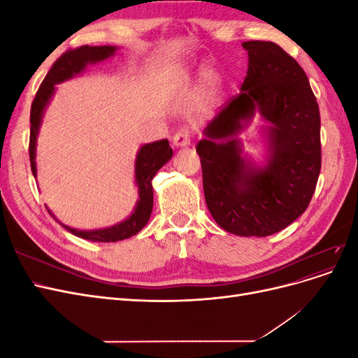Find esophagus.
Listing matches in <instances>:
<instances>
[{
    "label": "esophagus",
    "instance_id": "1",
    "mask_svg": "<svg viewBox=\"0 0 358 358\" xmlns=\"http://www.w3.org/2000/svg\"><path fill=\"white\" fill-rule=\"evenodd\" d=\"M173 145L176 148H187L191 145V136L188 129H180L175 136H173Z\"/></svg>",
    "mask_w": 358,
    "mask_h": 358
}]
</instances>
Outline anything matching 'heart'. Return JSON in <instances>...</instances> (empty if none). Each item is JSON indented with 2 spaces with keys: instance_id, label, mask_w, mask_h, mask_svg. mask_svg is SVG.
<instances>
[{
  "instance_id": "obj_1",
  "label": "heart",
  "mask_w": 358,
  "mask_h": 358,
  "mask_svg": "<svg viewBox=\"0 0 358 358\" xmlns=\"http://www.w3.org/2000/svg\"><path fill=\"white\" fill-rule=\"evenodd\" d=\"M201 78H203V82L204 85L208 86L209 90L212 91H216L221 86V82H222V73L220 71V69L216 66H206L203 69V73H201Z\"/></svg>"
}]
</instances>
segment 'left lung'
Listing matches in <instances>:
<instances>
[{
	"mask_svg": "<svg viewBox=\"0 0 358 358\" xmlns=\"http://www.w3.org/2000/svg\"><path fill=\"white\" fill-rule=\"evenodd\" d=\"M248 71L241 94L203 129L196 150L209 212L222 230L264 237L306 210L321 170L320 109L306 73L273 41H245ZM265 159L257 163L238 136L255 115Z\"/></svg>",
	"mask_w": 358,
	"mask_h": 358,
	"instance_id": "8db88e82",
	"label": "left lung"
}]
</instances>
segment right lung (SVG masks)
<instances>
[{
    "instance_id": "obj_1",
    "label": "right lung",
    "mask_w": 358,
    "mask_h": 358,
    "mask_svg": "<svg viewBox=\"0 0 358 358\" xmlns=\"http://www.w3.org/2000/svg\"><path fill=\"white\" fill-rule=\"evenodd\" d=\"M116 46H82L74 50H69L64 55L57 59L53 64L49 73L46 74L45 80L41 82L40 88L36 94V99L31 104V134H29V161H31V170L34 178H37V137L43 121V115H45L50 100L55 95L57 86L62 82L70 80L76 76H80L86 67L92 66L96 62H103L115 55ZM173 157V149L169 145V140H158V142L146 143L137 150L136 161H134V182L138 192V199L136 201L134 209L131 215L121 222H117L112 227H106V229H96V230H78L62 224L57 220V216L49 210V213L55 218L64 229L70 231L71 234L82 237V239L91 241V242H119L128 239V237L136 236L143 227L148 224L150 213L154 208V188H152V179L157 175V171L169 162Z\"/></svg>"
}]
</instances>
